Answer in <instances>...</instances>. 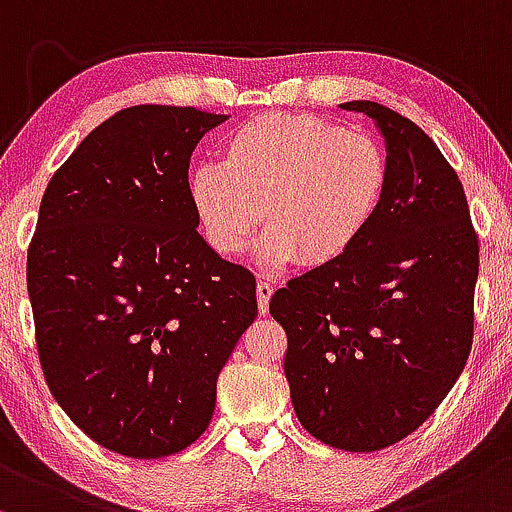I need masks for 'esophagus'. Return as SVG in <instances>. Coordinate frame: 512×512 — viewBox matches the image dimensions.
Listing matches in <instances>:
<instances>
[{"label":"esophagus","mask_w":512,"mask_h":512,"mask_svg":"<svg viewBox=\"0 0 512 512\" xmlns=\"http://www.w3.org/2000/svg\"><path fill=\"white\" fill-rule=\"evenodd\" d=\"M273 297V285L268 283V280H261V283L256 285V300H258V312L266 314L268 312V302H271Z\"/></svg>","instance_id":"obj_1"}]
</instances>
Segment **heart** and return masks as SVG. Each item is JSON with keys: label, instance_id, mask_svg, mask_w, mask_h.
<instances>
[{"label": "heart", "instance_id": "b5f03b06", "mask_svg": "<svg viewBox=\"0 0 512 512\" xmlns=\"http://www.w3.org/2000/svg\"><path fill=\"white\" fill-rule=\"evenodd\" d=\"M389 166L367 132L314 116H258L222 145L220 164L188 176L200 229L220 256L258 241L263 268L336 261L370 227L387 191Z\"/></svg>", "mask_w": 512, "mask_h": 512}]
</instances>
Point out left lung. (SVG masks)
Returning <instances> with one entry per match:
<instances>
[{
	"label": "left lung",
	"instance_id": "left-lung-1",
	"mask_svg": "<svg viewBox=\"0 0 512 512\" xmlns=\"http://www.w3.org/2000/svg\"><path fill=\"white\" fill-rule=\"evenodd\" d=\"M363 113L387 149V191L336 261L271 297L287 333L285 377L304 430L375 452L404 440L455 387L472 350L479 239L462 183L433 140L375 101Z\"/></svg>",
	"mask_w": 512,
	"mask_h": 512
}]
</instances>
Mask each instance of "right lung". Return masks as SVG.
Segmentation results:
<instances>
[{
  "label": "right lung",
  "mask_w": 512,
  "mask_h": 512,
  "mask_svg": "<svg viewBox=\"0 0 512 512\" xmlns=\"http://www.w3.org/2000/svg\"><path fill=\"white\" fill-rule=\"evenodd\" d=\"M229 116L132 106L91 130L45 188L28 249L40 365L62 411L106 450H186L256 319V280L198 234L188 164Z\"/></svg>",
  "instance_id": "add662e5"
}]
</instances>
